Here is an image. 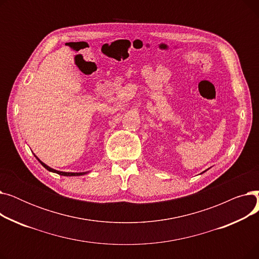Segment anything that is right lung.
Instances as JSON below:
<instances>
[{
	"label": "right lung",
	"instance_id": "obj_1",
	"mask_svg": "<svg viewBox=\"0 0 259 259\" xmlns=\"http://www.w3.org/2000/svg\"><path fill=\"white\" fill-rule=\"evenodd\" d=\"M36 157V156H35ZM37 158V157H36ZM37 160L40 162V165H42L45 169H47L48 171H51V172H54V173H58V174H60V175H64V176H78V175H83V174H85V173H71V172H61V171H57V170H54V169H52V168H50V167H48L47 165H45L43 161H40L38 158H37Z\"/></svg>",
	"mask_w": 259,
	"mask_h": 259
}]
</instances>
